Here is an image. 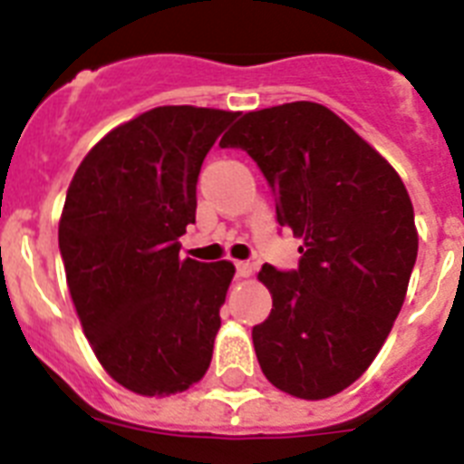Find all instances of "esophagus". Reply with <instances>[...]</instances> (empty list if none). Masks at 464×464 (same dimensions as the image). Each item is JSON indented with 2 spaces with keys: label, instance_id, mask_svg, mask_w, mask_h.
Here are the masks:
<instances>
[{
  "label": "esophagus",
  "instance_id": "esophagus-1",
  "mask_svg": "<svg viewBox=\"0 0 464 464\" xmlns=\"http://www.w3.org/2000/svg\"><path fill=\"white\" fill-rule=\"evenodd\" d=\"M235 267H237V276H241V278L251 276V274L256 272V265H253V262H248V260L235 262Z\"/></svg>",
  "mask_w": 464,
  "mask_h": 464
}]
</instances>
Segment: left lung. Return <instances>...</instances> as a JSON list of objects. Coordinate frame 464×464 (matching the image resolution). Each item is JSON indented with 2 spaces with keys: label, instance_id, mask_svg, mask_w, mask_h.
<instances>
[{
  "label": "left lung",
  "instance_id": "left-lung-1",
  "mask_svg": "<svg viewBox=\"0 0 464 464\" xmlns=\"http://www.w3.org/2000/svg\"><path fill=\"white\" fill-rule=\"evenodd\" d=\"M256 160L276 220L302 239L299 267L257 274L272 314L253 327L278 391L325 400L358 381L404 304L418 235L409 192L370 143L314 102L251 111L220 139Z\"/></svg>",
  "mask_w": 464,
  "mask_h": 464
}]
</instances>
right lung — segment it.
<instances>
[{
  "instance_id": "add662e5",
  "label": "right lung",
  "mask_w": 464,
  "mask_h": 464,
  "mask_svg": "<svg viewBox=\"0 0 464 464\" xmlns=\"http://www.w3.org/2000/svg\"><path fill=\"white\" fill-rule=\"evenodd\" d=\"M237 113L158 106L83 158L60 218V253L85 337L127 391L162 397L207 374L235 265L181 260L199 169Z\"/></svg>"
}]
</instances>
